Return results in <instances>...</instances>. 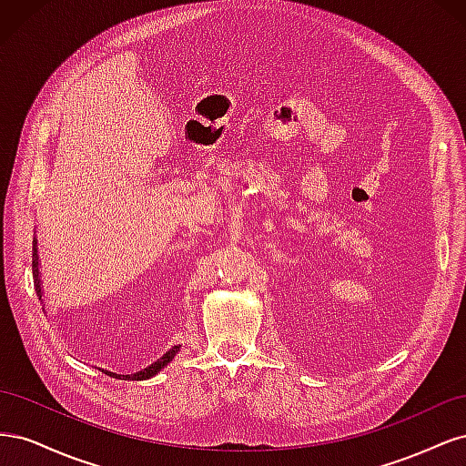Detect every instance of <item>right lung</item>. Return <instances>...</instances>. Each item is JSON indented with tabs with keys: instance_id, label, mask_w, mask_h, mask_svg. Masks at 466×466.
I'll use <instances>...</instances> for the list:
<instances>
[{
	"instance_id": "right-lung-1",
	"label": "right lung",
	"mask_w": 466,
	"mask_h": 466,
	"mask_svg": "<svg viewBox=\"0 0 466 466\" xmlns=\"http://www.w3.org/2000/svg\"><path fill=\"white\" fill-rule=\"evenodd\" d=\"M40 268H38V243H36V237L33 238V279H35V289H36V295H38V299H42V281H40ZM178 350H180V346H173L171 350L168 351H165V354L155 361V363H151L149 368H146V370H142V371H137V373H134V375H118V373H110V371H105L106 375H110V377H115V379H132V380H146V379H151L153 375H157L167 363H171L173 361V358L178 354Z\"/></svg>"
}]
</instances>
